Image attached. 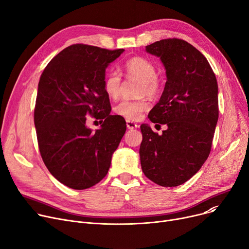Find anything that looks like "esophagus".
Returning a JSON list of instances; mask_svg holds the SVG:
<instances>
[{"mask_svg": "<svg viewBox=\"0 0 249 249\" xmlns=\"http://www.w3.org/2000/svg\"><path fill=\"white\" fill-rule=\"evenodd\" d=\"M126 125H127V128L129 130H133V129H136L138 127V125L136 123H134L132 121H129V120L126 121Z\"/></svg>", "mask_w": 249, "mask_h": 249, "instance_id": "34e87169", "label": "esophagus"}]
</instances>
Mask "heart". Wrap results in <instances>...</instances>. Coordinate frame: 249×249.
<instances>
[{
  "label": "heart",
  "mask_w": 249,
  "mask_h": 249,
  "mask_svg": "<svg viewBox=\"0 0 249 249\" xmlns=\"http://www.w3.org/2000/svg\"><path fill=\"white\" fill-rule=\"evenodd\" d=\"M124 69L129 77H135L141 81L140 94L155 96L160 91V83L154 64L141 56L130 58L126 61ZM121 75L116 71H109L104 80V89L106 94L116 99L121 91ZM149 108V104L144 99L123 100L115 107V113L129 121H136L141 118L142 113Z\"/></svg>",
  "instance_id": "obj_1"
}]
</instances>
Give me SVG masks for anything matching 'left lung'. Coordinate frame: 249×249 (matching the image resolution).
Segmentation results:
<instances>
[{
    "label": "left lung",
    "instance_id": "1",
    "mask_svg": "<svg viewBox=\"0 0 249 249\" xmlns=\"http://www.w3.org/2000/svg\"><path fill=\"white\" fill-rule=\"evenodd\" d=\"M145 50L160 58L166 74L148 118L167 128L159 135L148 124L140 126L141 168L155 184L177 187L197 174L210 154L219 116L217 80L207 58L181 39H162Z\"/></svg>",
    "mask_w": 249,
    "mask_h": 249
}]
</instances>
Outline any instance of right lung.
<instances>
[{
  "label": "right lung",
  "instance_id": "add662e5",
  "mask_svg": "<svg viewBox=\"0 0 249 249\" xmlns=\"http://www.w3.org/2000/svg\"><path fill=\"white\" fill-rule=\"evenodd\" d=\"M124 52L73 44L52 59L38 84L34 124L50 174L64 186L85 190L101 181L125 134L126 122L111 115L104 89L106 69ZM102 119L95 133L87 115Z\"/></svg>",
  "mask_w": 249,
  "mask_h": 249
}]
</instances>
